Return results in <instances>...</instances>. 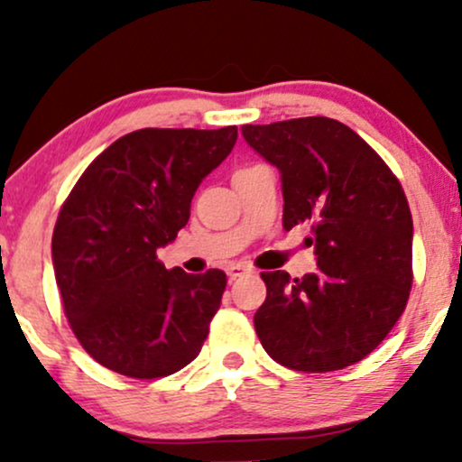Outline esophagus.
Returning a JSON list of instances; mask_svg holds the SVG:
<instances>
[{
    "label": "esophagus",
    "mask_w": 462,
    "mask_h": 462,
    "mask_svg": "<svg viewBox=\"0 0 462 462\" xmlns=\"http://www.w3.org/2000/svg\"><path fill=\"white\" fill-rule=\"evenodd\" d=\"M247 272H249V267H245V264H241V263L230 264V267L226 269V273L230 275V280H235V278H238V275H243V273H247Z\"/></svg>",
    "instance_id": "34e87169"
}]
</instances>
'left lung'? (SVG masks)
Masks as SVG:
<instances>
[{
    "mask_svg": "<svg viewBox=\"0 0 462 462\" xmlns=\"http://www.w3.org/2000/svg\"><path fill=\"white\" fill-rule=\"evenodd\" d=\"M280 171L284 230L309 226L317 272H263L254 315L264 352L295 371H337L383 343L412 284V217L404 190L354 130L328 116L243 125Z\"/></svg>",
    "mask_w": 462,
    "mask_h": 462,
    "instance_id": "left-lung-1",
    "label": "left lung"
}]
</instances>
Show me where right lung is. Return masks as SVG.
<instances>
[{"mask_svg": "<svg viewBox=\"0 0 462 462\" xmlns=\"http://www.w3.org/2000/svg\"><path fill=\"white\" fill-rule=\"evenodd\" d=\"M219 130L145 128L106 147L58 215L51 261L71 330L130 378L171 375L199 354L226 273L164 269L156 249L187 226L190 199L236 143Z\"/></svg>", "mask_w": 462, "mask_h": 462, "instance_id": "obj_1", "label": "right lung"}]
</instances>
